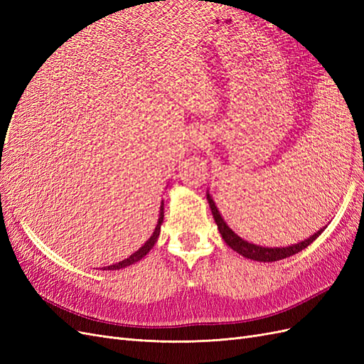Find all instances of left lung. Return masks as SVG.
Wrapping results in <instances>:
<instances>
[{"instance_id": "1", "label": "left lung", "mask_w": 364, "mask_h": 364, "mask_svg": "<svg viewBox=\"0 0 364 364\" xmlns=\"http://www.w3.org/2000/svg\"><path fill=\"white\" fill-rule=\"evenodd\" d=\"M206 199H208L209 208H211L213 217H214L215 223H217L218 232H220V235H222V238L225 240V243L230 249H234L237 253H240V255H243L245 258H249V259H253V261L273 262V261L289 258V257L294 255V253H299L301 250H304L305 247L310 246L313 241L326 229V226L321 228L310 238H305L304 241H299V243H296V245H290V246H285V247H264V246H259V245L249 243L247 240L237 235L234 230L228 226V223L223 220L222 214H220L218 208L215 206V202L213 200L211 194L206 193Z\"/></svg>"}]
</instances>
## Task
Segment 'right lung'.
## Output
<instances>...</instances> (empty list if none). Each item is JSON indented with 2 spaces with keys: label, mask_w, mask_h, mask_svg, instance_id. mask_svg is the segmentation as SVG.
<instances>
[{
  "label": "right lung",
  "mask_w": 364,
  "mask_h": 364,
  "mask_svg": "<svg viewBox=\"0 0 364 364\" xmlns=\"http://www.w3.org/2000/svg\"><path fill=\"white\" fill-rule=\"evenodd\" d=\"M164 222V202H161V208H159V218H158V225L155 228V230H153L151 237L146 241L144 245H142L135 253H132V255L123 261H119L117 264H111V266L107 267H103V270H119V269H124L127 266H130V264H135L138 262L139 259L144 258L147 253L150 252V249L155 246V243L158 241V237H159V232H161V225Z\"/></svg>",
  "instance_id": "add662e5"
}]
</instances>
